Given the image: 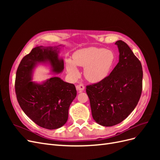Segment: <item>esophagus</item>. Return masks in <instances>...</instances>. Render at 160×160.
<instances>
[{"mask_svg": "<svg viewBox=\"0 0 160 160\" xmlns=\"http://www.w3.org/2000/svg\"><path fill=\"white\" fill-rule=\"evenodd\" d=\"M76 89L79 91H82L85 89V86L83 84H79L76 85Z\"/></svg>", "mask_w": 160, "mask_h": 160, "instance_id": "34e87169", "label": "esophagus"}]
</instances>
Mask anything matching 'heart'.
<instances>
[{
  "mask_svg": "<svg viewBox=\"0 0 160 160\" xmlns=\"http://www.w3.org/2000/svg\"><path fill=\"white\" fill-rule=\"evenodd\" d=\"M115 61L114 53L103 48L89 47L77 51L72 55V61L67 60V70L76 78L79 72L76 65L84 67L85 78L93 83L99 82L107 77Z\"/></svg>",
  "mask_w": 160,
  "mask_h": 160,
  "instance_id": "1",
  "label": "heart"
}]
</instances>
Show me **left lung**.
<instances>
[{"label":"left lung","instance_id":"1","mask_svg":"<svg viewBox=\"0 0 160 160\" xmlns=\"http://www.w3.org/2000/svg\"><path fill=\"white\" fill-rule=\"evenodd\" d=\"M118 65L103 80L86 87L93 119L110 127L123 121L136 107L142 92L141 62L129 47L118 41Z\"/></svg>","mask_w":160,"mask_h":160}]
</instances>
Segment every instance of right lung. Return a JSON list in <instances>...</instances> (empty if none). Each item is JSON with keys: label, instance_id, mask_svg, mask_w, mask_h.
Segmentation results:
<instances>
[{"label": "right lung", "instance_id": "obj_1", "mask_svg": "<svg viewBox=\"0 0 160 160\" xmlns=\"http://www.w3.org/2000/svg\"><path fill=\"white\" fill-rule=\"evenodd\" d=\"M58 47L38 46L24 57L17 71L15 92L19 105L32 122L48 129H58L68 119L69 108L77 95L73 84L54 77L42 84L31 81L37 63L49 62L52 71L59 73L64 69Z\"/></svg>", "mask_w": 160, "mask_h": 160}]
</instances>
